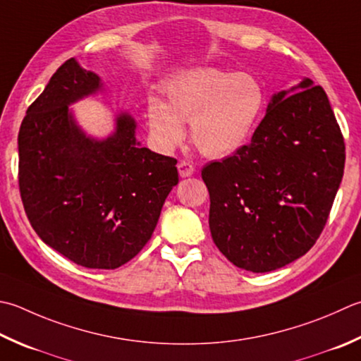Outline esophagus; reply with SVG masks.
Instances as JSON below:
<instances>
[{"label":"esophagus","mask_w":361,"mask_h":361,"mask_svg":"<svg viewBox=\"0 0 361 361\" xmlns=\"http://www.w3.org/2000/svg\"><path fill=\"white\" fill-rule=\"evenodd\" d=\"M176 167H178V173L181 178H186V176L194 175V172H195V167L192 164H189V162H186V161H180Z\"/></svg>","instance_id":"34e87169"}]
</instances>
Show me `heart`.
Wrapping results in <instances>:
<instances>
[{"instance_id":"heart-1","label":"heart","mask_w":361,"mask_h":361,"mask_svg":"<svg viewBox=\"0 0 361 361\" xmlns=\"http://www.w3.org/2000/svg\"><path fill=\"white\" fill-rule=\"evenodd\" d=\"M264 108V89L250 73L213 67L186 70L166 86V103L150 97L147 123L161 150L171 152L186 137L208 158L236 153L250 139Z\"/></svg>"}]
</instances>
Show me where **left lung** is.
I'll list each match as a JSON object with an SVG mask.
<instances>
[{
  "label": "left lung",
  "mask_w": 361,
  "mask_h": 361,
  "mask_svg": "<svg viewBox=\"0 0 361 361\" xmlns=\"http://www.w3.org/2000/svg\"><path fill=\"white\" fill-rule=\"evenodd\" d=\"M344 139L310 78L274 94L252 142L203 167L209 230L230 263L263 274L312 249L344 172Z\"/></svg>",
  "instance_id": "1"
}]
</instances>
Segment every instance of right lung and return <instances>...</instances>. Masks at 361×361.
Masks as SVG:
<instances>
[{"label": "right lung", "mask_w": 361, "mask_h": 361, "mask_svg": "<svg viewBox=\"0 0 361 361\" xmlns=\"http://www.w3.org/2000/svg\"><path fill=\"white\" fill-rule=\"evenodd\" d=\"M75 58L56 70L18 133V183L26 216L47 245L89 269L128 263L152 238L176 159L140 145L136 120L120 111L114 131L94 137L68 106L103 92Z\"/></svg>", "instance_id": "right-lung-1"}]
</instances>
